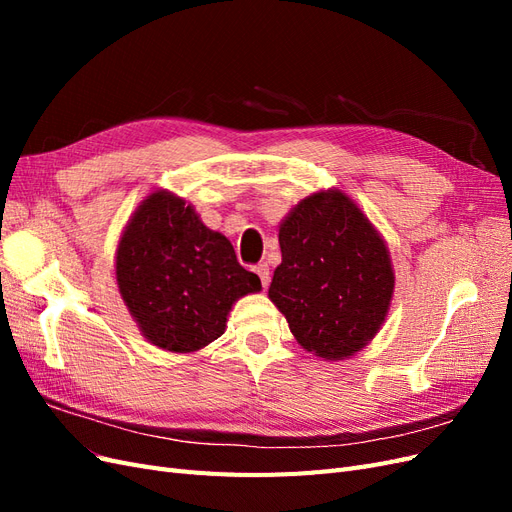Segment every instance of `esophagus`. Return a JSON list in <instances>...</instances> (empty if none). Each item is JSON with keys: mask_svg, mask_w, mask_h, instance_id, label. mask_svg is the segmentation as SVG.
I'll list each match as a JSON object with an SVG mask.
<instances>
[{"mask_svg": "<svg viewBox=\"0 0 512 512\" xmlns=\"http://www.w3.org/2000/svg\"><path fill=\"white\" fill-rule=\"evenodd\" d=\"M254 271H256V275L260 277L262 288H267L269 282H271V273H269V265H267V262H258V265L254 267Z\"/></svg>", "mask_w": 512, "mask_h": 512, "instance_id": "obj_1", "label": "esophagus"}]
</instances>
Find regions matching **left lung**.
<instances>
[{
	"instance_id": "obj_1",
	"label": "left lung",
	"mask_w": 512,
	"mask_h": 512,
	"mask_svg": "<svg viewBox=\"0 0 512 512\" xmlns=\"http://www.w3.org/2000/svg\"><path fill=\"white\" fill-rule=\"evenodd\" d=\"M280 247L269 297L297 342L329 361L359 352L378 333L395 286L376 228L346 194L320 192L288 215Z\"/></svg>"
}]
</instances>
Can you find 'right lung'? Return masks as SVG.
<instances>
[{
  "instance_id": "add662e5",
  "label": "right lung",
  "mask_w": 512,
  "mask_h": 512,
  "mask_svg": "<svg viewBox=\"0 0 512 512\" xmlns=\"http://www.w3.org/2000/svg\"><path fill=\"white\" fill-rule=\"evenodd\" d=\"M117 284L143 335L170 352L211 344L232 303L260 290L230 241L168 192L151 194L132 215L117 247Z\"/></svg>"
}]
</instances>
